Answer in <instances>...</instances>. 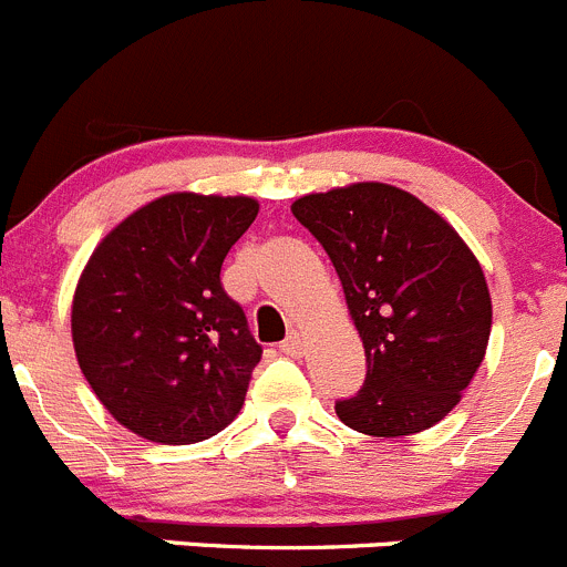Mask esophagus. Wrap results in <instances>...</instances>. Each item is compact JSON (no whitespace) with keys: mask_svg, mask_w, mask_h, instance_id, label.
<instances>
[{"mask_svg":"<svg viewBox=\"0 0 567 567\" xmlns=\"http://www.w3.org/2000/svg\"><path fill=\"white\" fill-rule=\"evenodd\" d=\"M282 352L285 355H290V358H299L301 352H305V336H301V332H290L288 336V341L282 343Z\"/></svg>","mask_w":567,"mask_h":567,"instance_id":"34e87169","label":"esophagus"}]
</instances>
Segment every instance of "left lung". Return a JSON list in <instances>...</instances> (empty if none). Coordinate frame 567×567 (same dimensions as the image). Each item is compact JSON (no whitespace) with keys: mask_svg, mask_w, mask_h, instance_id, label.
Instances as JSON below:
<instances>
[{"mask_svg":"<svg viewBox=\"0 0 567 567\" xmlns=\"http://www.w3.org/2000/svg\"><path fill=\"white\" fill-rule=\"evenodd\" d=\"M324 246L367 352V383L336 403L367 436H411L451 414L486 355L492 299L481 262L416 195L355 182L290 204Z\"/></svg>","mask_w":567,"mask_h":567,"instance_id":"1","label":"left lung"}]
</instances>
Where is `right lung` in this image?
Listing matches in <instances>:
<instances>
[{"instance_id":"add662e5","label":"right lung","mask_w":567,"mask_h":567,"mask_svg":"<svg viewBox=\"0 0 567 567\" xmlns=\"http://www.w3.org/2000/svg\"><path fill=\"white\" fill-rule=\"evenodd\" d=\"M257 212L248 195H158L83 266L72 296L78 367L136 436L204 442L240 414L262 349L220 266Z\"/></svg>"}]
</instances>
